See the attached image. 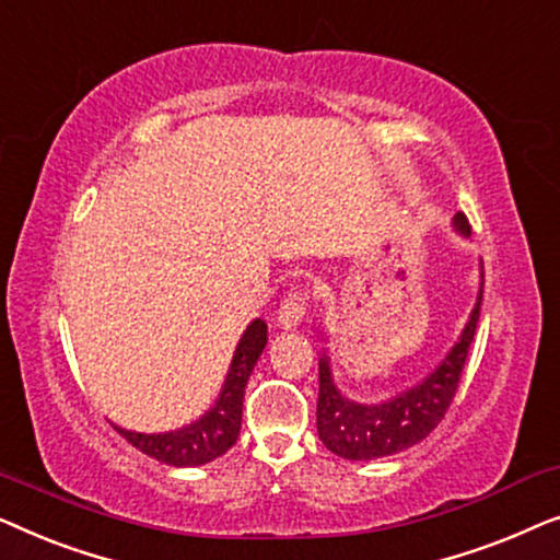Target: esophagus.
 Segmentation results:
<instances>
[{
    "mask_svg": "<svg viewBox=\"0 0 560 560\" xmlns=\"http://www.w3.org/2000/svg\"><path fill=\"white\" fill-rule=\"evenodd\" d=\"M305 311H308V290H305V288H293L280 301L278 324L282 328H295L305 318Z\"/></svg>",
    "mask_w": 560,
    "mask_h": 560,
    "instance_id": "obj_1",
    "label": "esophagus"
}]
</instances>
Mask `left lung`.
Listing matches in <instances>:
<instances>
[{
  "mask_svg": "<svg viewBox=\"0 0 560 560\" xmlns=\"http://www.w3.org/2000/svg\"><path fill=\"white\" fill-rule=\"evenodd\" d=\"M462 234H469L471 226L464 213L456 217ZM481 311V295L466 324L462 339L451 354L443 359L439 370L423 385L397 395L395 400L382 405H359L341 397L331 380L326 359L318 362V435L328 451L349 462H370V458L389 456L423 441L441 423L446 410L454 402L462 385V374L469 359V349L477 334Z\"/></svg>",
  "mask_w": 560,
  "mask_h": 560,
  "instance_id": "1",
  "label": "left lung"
}]
</instances>
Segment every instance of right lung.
<instances>
[{"label":"right lung","instance_id":"1","mask_svg":"<svg viewBox=\"0 0 560 560\" xmlns=\"http://www.w3.org/2000/svg\"><path fill=\"white\" fill-rule=\"evenodd\" d=\"M267 343V324L255 320L247 331H244L240 347L234 351L232 370L226 374V385L221 389L217 408H211L201 420L190 423L180 431L171 433H132L125 428H117L121 439H127L135 448L148 454L158 462L171 466H198L209 464L221 454H226L240 439L242 428V402L244 387L252 370H255L259 354H262Z\"/></svg>","mask_w":560,"mask_h":560}]
</instances>
